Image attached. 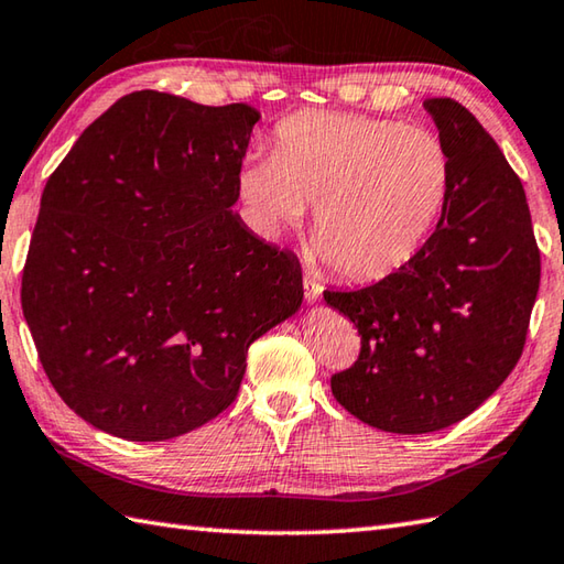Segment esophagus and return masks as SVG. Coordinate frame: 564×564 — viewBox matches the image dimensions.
I'll list each match as a JSON object with an SVG mask.
<instances>
[{
  "label": "esophagus",
  "mask_w": 564,
  "mask_h": 564,
  "mask_svg": "<svg viewBox=\"0 0 564 564\" xmlns=\"http://www.w3.org/2000/svg\"><path fill=\"white\" fill-rule=\"evenodd\" d=\"M303 289H305V301H308V303H317V301H321L323 285L317 283L315 275H311V273L303 275Z\"/></svg>",
  "instance_id": "esophagus-1"
}]
</instances>
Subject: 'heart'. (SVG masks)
<instances>
[{
	"label": "heart",
	"mask_w": 564,
	"mask_h": 564,
	"mask_svg": "<svg viewBox=\"0 0 564 564\" xmlns=\"http://www.w3.org/2000/svg\"><path fill=\"white\" fill-rule=\"evenodd\" d=\"M239 199L251 227L275 237L315 207L323 261L377 281L414 259L452 194V160L432 130L357 112H299L273 130L271 155L241 162Z\"/></svg>",
	"instance_id": "heart-1"
}]
</instances>
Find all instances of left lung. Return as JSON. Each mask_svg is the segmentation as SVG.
Instances as JSON below:
<instances>
[{"instance_id":"8db88e82","label":"left lung","mask_w":564,"mask_h":564,"mask_svg":"<svg viewBox=\"0 0 564 564\" xmlns=\"http://www.w3.org/2000/svg\"><path fill=\"white\" fill-rule=\"evenodd\" d=\"M452 160V194L424 249L357 291H325L362 350L330 389L347 412L392 434L446 429L486 402L523 355L540 251L523 182L498 142L452 98H429Z\"/></svg>"}]
</instances>
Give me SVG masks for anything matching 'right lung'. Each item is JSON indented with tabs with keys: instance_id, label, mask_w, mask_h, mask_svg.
Here are the masks:
<instances>
[{
	"instance_id": "right-lung-1",
	"label": "right lung",
	"mask_w": 564,
	"mask_h": 564,
	"mask_svg": "<svg viewBox=\"0 0 564 564\" xmlns=\"http://www.w3.org/2000/svg\"><path fill=\"white\" fill-rule=\"evenodd\" d=\"M259 118L138 90L48 177L22 311L48 382L100 432L165 442L212 422L249 345L299 313L295 253L231 212Z\"/></svg>"
}]
</instances>
